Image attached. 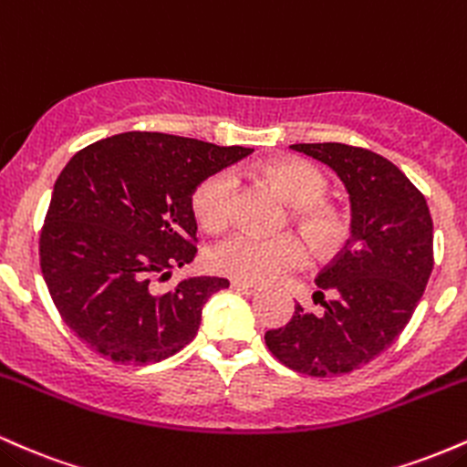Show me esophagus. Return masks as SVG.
Returning <instances> with one entry per match:
<instances>
[{
	"instance_id": "obj_1",
	"label": "esophagus",
	"mask_w": 467,
	"mask_h": 467,
	"mask_svg": "<svg viewBox=\"0 0 467 467\" xmlns=\"http://www.w3.org/2000/svg\"><path fill=\"white\" fill-rule=\"evenodd\" d=\"M232 289L244 293V296H255V293H258V289H255L254 285H247V282H238V280L232 282Z\"/></svg>"
}]
</instances>
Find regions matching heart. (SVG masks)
Listing matches in <instances>:
<instances>
[{"mask_svg":"<svg viewBox=\"0 0 467 467\" xmlns=\"http://www.w3.org/2000/svg\"><path fill=\"white\" fill-rule=\"evenodd\" d=\"M265 182L285 198L291 209V223L300 229L313 251L327 255L347 240L348 227L342 209L328 202V181L316 165L302 159H280L258 167ZM235 178L232 171H216L193 190L192 209L198 224L207 232H220L232 223ZM306 262V247L297 235L275 238L240 232L224 238L209 251V265L216 274L251 285L274 282L280 275L300 269Z\"/></svg>","mask_w":467,"mask_h":467,"instance_id":"1","label":"heart"}]
</instances>
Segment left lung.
<instances>
[{
    "mask_svg": "<svg viewBox=\"0 0 467 467\" xmlns=\"http://www.w3.org/2000/svg\"><path fill=\"white\" fill-rule=\"evenodd\" d=\"M328 165L350 196V238L316 277L324 313L297 304L286 327L266 331L271 353L313 377L368 364L400 337L432 274V218L423 193L389 159L344 143H297ZM332 293L331 301L323 293Z\"/></svg>",
    "mask_w": 467,
    "mask_h": 467,
    "instance_id": "left-lung-1",
    "label": "left lung"
}]
</instances>
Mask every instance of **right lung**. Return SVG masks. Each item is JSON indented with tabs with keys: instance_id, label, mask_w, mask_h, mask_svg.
Instances as JSON below:
<instances>
[{
	"instance_id": "add662e5",
	"label": "right lung",
	"mask_w": 467,
	"mask_h": 467,
	"mask_svg": "<svg viewBox=\"0 0 467 467\" xmlns=\"http://www.w3.org/2000/svg\"><path fill=\"white\" fill-rule=\"evenodd\" d=\"M251 151L125 132L72 156L52 190L39 258L57 311L88 348L151 364L196 337L202 306L229 280L185 277L161 293L151 277L193 260V190Z\"/></svg>"
}]
</instances>
